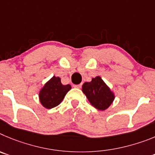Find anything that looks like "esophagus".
<instances>
[{"instance_id":"34e87169","label":"esophagus","mask_w":155,"mask_h":155,"mask_svg":"<svg viewBox=\"0 0 155 155\" xmlns=\"http://www.w3.org/2000/svg\"><path fill=\"white\" fill-rule=\"evenodd\" d=\"M73 86H74L75 88H81V86H82V83H81V84H78V85H73Z\"/></svg>"}]
</instances>
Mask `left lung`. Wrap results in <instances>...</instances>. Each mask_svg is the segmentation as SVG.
<instances>
[{"mask_svg":"<svg viewBox=\"0 0 155 155\" xmlns=\"http://www.w3.org/2000/svg\"><path fill=\"white\" fill-rule=\"evenodd\" d=\"M83 92L90 104L99 110H105L114 100V95L100 76L83 85Z\"/></svg>","mask_w":155,"mask_h":155,"instance_id":"left-lung-1","label":"left lung"}]
</instances>
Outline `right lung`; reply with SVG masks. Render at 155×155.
Masks as SVG:
<instances>
[{"mask_svg":"<svg viewBox=\"0 0 155 155\" xmlns=\"http://www.w3.org/2000/svg\"><path fill=\"white\" fill-rule=\"evenodd\" d=\"M70 90V85H62L60 78L53 76L40 91V102L45 108H53L60 104Z\"/></svg>","mask_w":155,"mask_h":155,"instance_id":"obj_1","label":"right lung"}]
</instances>
